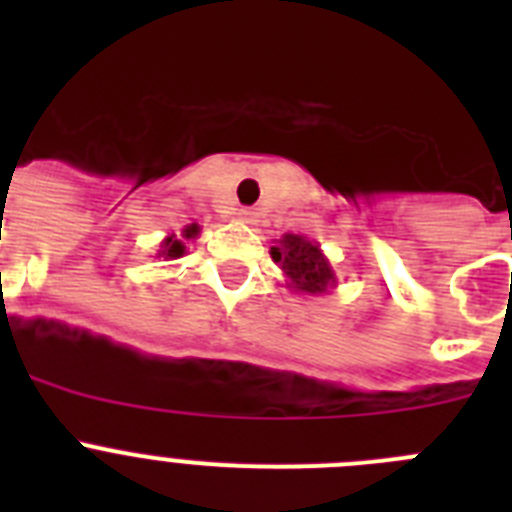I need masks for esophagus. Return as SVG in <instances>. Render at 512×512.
Listing matches in <instances>:
<instances>
[{
    "instance_id": "esophagus-1",
    "label": "esophagus",
    "mask_w": 512,
    "mask_h": 512,
    "mask_svg": "<svg viewBox=\"0 0 512 512\" xmlns=\"http://www.w3.org/2000/svg\"><path fill=\"white\" fill-rule=\"evenodd\" d=\"M238 220L246 225H256L259 223V212H253V210H248V207H243V210H238Z\"/></svg>"
}]
</instances>
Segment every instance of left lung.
<instances>
[{
	"label": "left lung",
	"mask_w": 512,
	"mask_h": 512,
	"mask_svg": "<svg viewBox=\"0 0 512 512\" xmlns=\"http://www.w3.org/2000/svg\"><path fill=\"white\" fill-rule=\"evenodd\" d=\"M271 259L277 261L284 271L287 289L300 295H328L330 289L338 287L336 271L325 259L323 248L305 235L284 233L271 246Z\"/></svg>",
	"instance_id": "obj_1"
}]
</instances>
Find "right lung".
<instances>
[{
	"label": "right lung",
	"instance_id": "add662e5",
	"mask_svg": "<svg viewBox=\"0 0 512 512\" xmlns=\"http://www.w3.org/2000/svg\"><path fill=\"white\" fill-rule=\"evenodd\" d=\"M200 235V225L192 223L187 225V228L182 230V233L176 235H166L164 241H161V248H158V259H179V256H184V251H187V246H184V241H192V238H197Z\"/></svg>",
	"mask_w": 512,
	"mask_h": 512
}]
</instances>
